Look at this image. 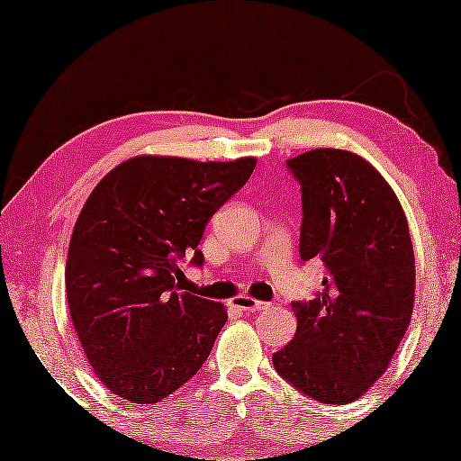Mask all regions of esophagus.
<instances>
[{
    "label": "esophagus",
    "instance_id": "1",
    "mask_svg": "<svg viewBox=\"0 0 461 461\" xmlns=\"http://www.w3.org/2000/svg\"><path fill=\"white\" fill-rule=\"evenodd\" d=\"M232 306L239 308V311H245V312H255V311H267L269 304L267 302H261V300H255L251 296H235L232 298Z\"/></svg>",
    "mask_w": 461,
    "mask_h": 461
}]
</instances>
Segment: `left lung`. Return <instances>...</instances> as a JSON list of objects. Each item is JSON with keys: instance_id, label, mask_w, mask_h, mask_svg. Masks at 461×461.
Returning <instances> with one entry per match:
<instances>
[{"instance_id": "left-lung-1", "label": "left lung", "mask_w": 461, "mask_h": 461, "mask_svg": "<svg viewBox=\"0 0 461 461\" xmlns=\"http://www.w3.org/2000/svg\"><path fill=\"white\" fill-rule=\"evenodd\" d=\"M302 185L300 259H321L322 292L292 302V343L274 367L324 404L364 396L411 324L414 253L404 210L372 163L341 149L285 161Z\"/></svg>"}]
</instances>
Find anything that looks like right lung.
<instances>
[{"instance_id": "obj_1", "label": "right lung", "mask_w": 461, "mask_h": 461, "mask_svg": "<svg viewBox=\"0 0 461 461\" xmlns=\"http://www.w3.org/2000/svg\"><path fill=\"white\" fill-rule=\"evenodd\" d=\"M253 169V157L140 155L89 194L67 255V304L94 374L124 401L159 402L208 359L229 316L179 292V263L202 266L203 226Z\"/></svg>"}]
</instances>
